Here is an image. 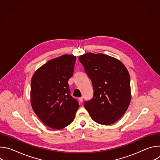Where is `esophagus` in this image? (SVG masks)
<instances>
[{
    "instance_id": "obj_1",
    "label": "esophagus",
    "mask_w": 160,
    "mask_h": 160,
    "mask_svg": "<svg viewBox=\"0 0 160 160\" xmlns=\"http://www.w3.org/2000/svg\"><path fill=\"white\" fill-rule=\"evenodd\" d=\"M83 99L82 98H79V102H80V103H82V102H83Z\"/></svg>"
}]
</instances>
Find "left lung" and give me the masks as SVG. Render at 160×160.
<instances>
[{
  "instance_id": "1",
  "label": "left lung",
  "mask_w": 160,
  "mask_h": 160,
  "mask_svg": "<svg viewBox=\"0 0 160 160\" xmlns=\"http://www.w3.org/2000/svg\"><path fill=\"white\" fill-rule=\"evenodd\" d=\"M92 81L93 98L84 106L96 123H115L127 111L131 101L128 72L118 59L104 54L87 53L78 57Z\"/></svg>"
}]
</instances>
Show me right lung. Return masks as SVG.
Instances as JSON below:
<instances>
[{
    "mask_svg": "<svg viewBox=\"0 0 160 160\" xmlns=\"http://www.w3.org/2000/svg\"><path fill=\"white\" fill-rule=\"evenodd\" d=\"M76 56L65 54L49 61L31 80L30 102L41 122L62 129L73 120L79 104L70 95L68 81L73 74Z\"/></svg>",
    "mask_w": 160,
    "mask_h": 160,
    "instance_id": "add662e5",
    "label": "right lung"
}]
</instances>
